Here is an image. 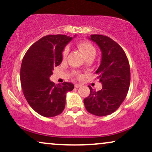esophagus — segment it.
I'll use <instances>...</instances> for the list:
<instances>
[{
  "instance_id": "1",
  "label": "esophagus",
  "mask_w": 152,
  "mask_h": 152,
  "mask_svg": "<svg viewBox=\"0 0 152 152\" xmlns=\"http://www.w3.org/2000/svg\"><path fill=\"white\" fill-rule=\"evenodd\" d=\"M81 86V84H80V83H76V84H75V87H76V88H79V87Z\"/></svg>"
}]
</instances>
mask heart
<instances>
[{"label": "heart", "mask_w": 152, "mask_h": 152, "mask_svg": "<svg viewBox=\"0 0 152 152\" xmlns=\"http://www.w3.org/2000/svg\"><path fill=\"white\" fill-rule=\"evenodd\" d=\"M77 47L79 48L80 50L83 52V53L86 56H88L92 55V54H95L96 50L95 48L93 45L89 41H81L77 43ZM69 48L66 47L64 48V50H63L62 53V56L64 58H66L67 56L68 53H69Z\"/></svg>", "instance_id": "b5f03b06"}]
</instances>
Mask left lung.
<instances>
[{"mask_svg":"<svg viewBox=\"0 0 152 152\" xmlns=\"http://www.w3.org/2000/svg\"><path fill=\"white\" fill-rule=\"evenodd\" d=\"M89 38L102 52L101 65L96 71L102 89L96 91L88 86L90 94L83 102L90 114L107 116L117 110L126 98L131 80L129 63L123 48L111 38L94 34Z\"/></svg>","mask_w":152,"mask_h":152,"instance_id":"obj_1","label":"left lung"}]
</instances>
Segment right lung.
Segmentation results:
<instances>
[{"instance_id": "1", "label": "right lung", "mask_w": 152, "mask_h": 152, "mask_svg": "<svg viewBox=\"0 0 152 152\" xmlns=\"http://www.w3.org/2000/svg\"><path fill=\"white\" fill-rule=\"evenodd\" d=\"M72 38L66 35H48L27 50L20 67V83L24 96L35 111L45 117L61 114L66 94L74 85L64 82L56 85L49 80L53 68L62 61L64 47Z\"/></svg>"}]
</instances>
